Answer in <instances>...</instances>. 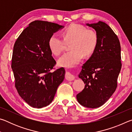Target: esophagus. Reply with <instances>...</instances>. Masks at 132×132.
Returning <instances> with one entry per match:
<instances>
[{
	"mask_svg": "<svg viewBox=\"0 0 132 132\" xmlns=\"http://www.w3.org/2000/svg\"><path fill=\"white\" fill-rule=\"evenodd\" d=\"M75 76L70 72H66L65 74V79L68 81H72L75 79Z\"/></svg>",
	"mask_w": 132,
	"mask_h": 132,
	"instance_id": "1",
	"label": "esophagus"
}]
</instances>
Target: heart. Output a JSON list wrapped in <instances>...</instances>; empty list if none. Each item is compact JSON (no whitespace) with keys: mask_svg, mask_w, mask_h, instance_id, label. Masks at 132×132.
Masks as SVG:
<instances>
[{"mask_svg":"<svg viewBox=\"0 0 132 132\" xmlns=\"http://www.w3.org/2000/svg\"><path fill=\"white\" fill-rule=\"evenodd\" d=\"M63 39L53 34L48 41L50 50L53 55H59L63 52L66 43L70 44L71 51L64 53L58 60V64L64 68H72L79 64L84 56L93 54L97 47V32L80 24H71L62 31Z\"/></svg>","mask_w":132,"mask_h":132,"instance_id":"obj_1","label":"heart"}]
</instances>
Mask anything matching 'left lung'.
<instances>
[{"label": "left lung", "mask_w": 132, "mask_h": 132, "mask_svg": "<svg viewBox=\"0 0 132 132\" xmlns=\"http://www.w3.org/2000/svg\"><path fill=\"white\" fill-rule=\"evenodd\" d=\"M86 25L96 31L98 44L94 52L82 66L79 77L86 85L76 97L81 105L96 108L105 103L117 87L122 67L120 45L117 35L104 22Z\"/></svg>", "instance_id": "obj_1"}]
</instances>
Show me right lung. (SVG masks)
Masks as SVG:
<instances>
[{"label": "right lung", "instance_id": "right-lung-1", "mask_svg": "<svg viewBox=\"0 0 132 132\" xmlns=\"http://www.w3.org/2000/svg\"><path fill=\"white\" fill-rule=\"evenodd\" d=\"M63 26L51 22H31L15 41L12 68L15 87L29 105L41 108L53 101L58 86L63 81L65 70L56 69L48 41Z\"/></svg>", "mask_w": 132, "mask_h": 132}]
</instances>
